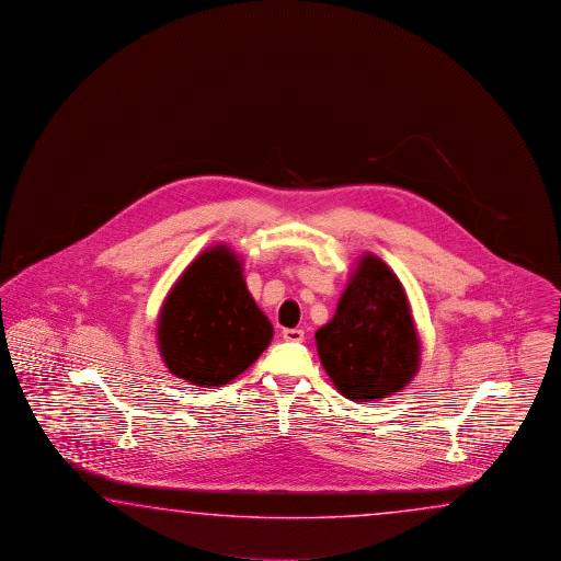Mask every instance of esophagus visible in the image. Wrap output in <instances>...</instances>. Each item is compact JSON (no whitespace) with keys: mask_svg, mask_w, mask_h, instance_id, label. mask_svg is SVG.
<instances>
[{"mask_svg":"<svg viewBox=\"0 0 561 561\" xmlns=\"http://www.w3.org/2000/svg\"><path fill=\"white\" fill-rule=\"evenodd\" d=\"M283 339L288 343H302L305 341V331L302 329H285Z\"/></svg>","mask_w":561,"mask_h":561,"instance_id":"1","label":"esophagus"}]
</instances>
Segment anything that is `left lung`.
Wrapping results in <instances>:
<instances>
[{"mask_svg": "<svg viewBox=\"0 0 561 561\" xmlns=\"http://www.w3.org/2000/svg\"><path fill=\"white\" fill-rule=\"evenodd\" d=\"M322 367L336 391L357 403L399 393L417 375L421 343L405 288L375 254H363L317 334Z\"/></svg>", "mask_w": 561, "mask_h": 561, "instance_id": "1", "label": "left lung"}]
</instances>
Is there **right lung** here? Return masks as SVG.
Wrapping results in <instances>:
<instances>
[{
  "label": "right lung",
  "instance_id": "obj_1",
  "mask_svg": "<svg viewBox=\"0 0 561 561\" xmlns=\"http://www.w3.org/2000/svg\"><path fill=\"white\" fill-rule=\"evenodd\" d=\"M239 254L216 244L194 259L168 293L156 343L168 370L196 387H222L251 367L273 341Z\"/></svg>",
  "mask_w": 561,
  "mask_h": 561
}]
</instances>
